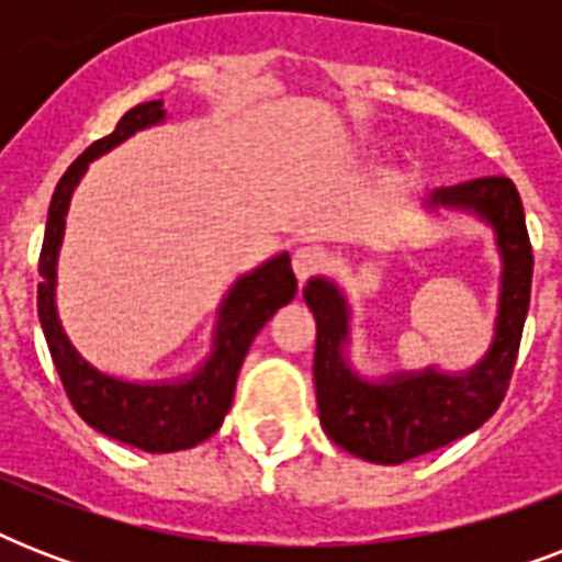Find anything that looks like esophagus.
Wrapping results in <instances>:
<instances>
[{
    "label": "esophagus",
    "mask_w": 562,
    "mask_h": 562,
    "mask_svg": "<svg viewBox=\"0 0 562 562\" xmlns=\"http://www.w3.org/2000/svg\"><path fill=\"white\" fill-rule=\"evenodd\" d=\"M326 265V254L321 247H297L291 256V268L297 273L300 282H306L312 273H317Z\"/></svg>",
    "instance_id": "obj_1"
}]
</instances>
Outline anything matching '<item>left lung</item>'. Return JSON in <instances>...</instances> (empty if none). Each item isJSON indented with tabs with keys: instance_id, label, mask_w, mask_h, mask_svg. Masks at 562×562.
<instances>
[{
	"instance_id": "8db88e82",
	"label": "left lung",
	"mask_w": 562,
	"mask_h": 562,
	"mask_svg": "<svg viewBox=\"0 0 562 562\" xmlns=\"http://www.w3.org/2000/svg\"><path fill=\"white\" fill-rule=\"evenodd\" d=\"M431 218L461 212L490 227L498 254V300L487 352L467 370L361 373L352 361V306L333 277H312L303 300L317 324L315 391L326 437L370 463H402L470 435L493 417L514 373L528 303L533 254L519 192L507 178L437 187L419 198Z\"/></svg>"
}]
</instances>
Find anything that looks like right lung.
Wrapping results in <instances>:
<instances>
[{"mask_svg":"<svg viewBox=\"0 0 562 562\" xmlns=\"http://www.w3.org/2000/svg\"><path fill=\"white\" fill-rule=\"evenodd\" d=\"M162 99L143 101L119 119L116 131L92 143L78 160L66 169L48 203L46 238L40 254L37 315L48 352L55 361L64 391L87 426L113 437L119 443L143 452H180L203 443L221 428L233 405L236 379L250 344L277 308L289 306L297 294V280L291 271L289 250L273 254L262 265L236 277L227 294L221 297L212 326V344L206 359L192 373L175 379H127L108 373L83 359L81 350L69 341L60 315H57V259L66 233V212L72 194L83 180L92 160H99L139 131L166 122Z\"/></svg>","mask_w":562,"mask_h":562,"instance_id":"obj_1","label":"right lung"}]
</instances>
